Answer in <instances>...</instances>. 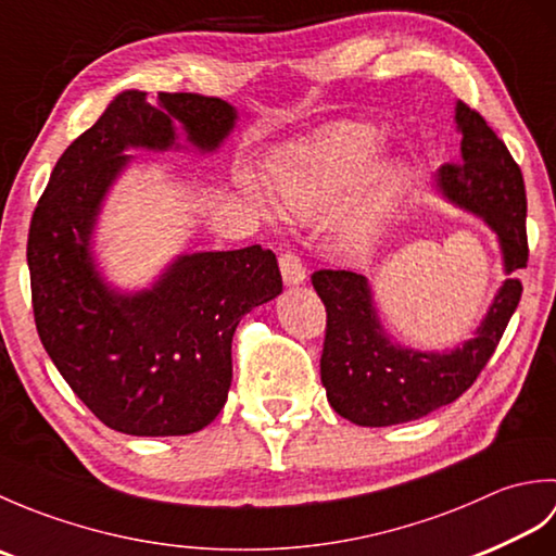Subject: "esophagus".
<instances>
[{
  "label": "esophagus",
  "mask_w": 556,
  "mask_h": 556,
  "mask_svg": "<svg viewBox=\"0 0 556 556\" xmlns=\"http://www.w3.org/2000/svg\"><path fill=\"white\" fill-rule=\"evenodd\" d=\"M279 269L289 287H296L305 281V265H303V257L296 251H285L279 255Z\"/></svg>",
  "instance_id": "esophagus-1"
}]
</instances>
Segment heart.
I'll use <instances>...</instances> for the list:
<instances>
[{
	"mask_svg": "<svg viewBox=\"0 0 556 556\" xmlns=\"http://www.w3.org/2000/svg\"><path fill=\"white\" fill-rule=\"evenodd\" d=\"M382 146L370 126H337L315 140L287 150L271 162V184L281 203L299 217H320L344 200L351 181L375 160ZM257 200L255 188H248ZM387 193L377 195L346 227L349 241H365L387 215Z\"/></svg>",
	"mask_w": 556,
	"mask_h": 556,
	"instance_id": "heart-1",
	"label": "heart"
}]
</instances>
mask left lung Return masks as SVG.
<instances>
[{"instance_id":"left-lung-1","label":"left lung","mask_w":556,"mask_h":556,"mask_svg":"<svg viewBox=\"0 0 556 556\" xmlns=\"http://www.w3.org/2000/svg\"><path fill=\"white\" fill-rule=\"evenodd\" d=\"M456 124L464 136L460 160L444 164L440 186L448 200L476 212L497 231L511 275L528 265L521 167L480 112L458 102ZM311 281L327 311L320 358L327 401L341 418L365 428L416 420L456 401L492 358L523 293L521 279H506L478 334L464 349L418 353L389 344L363 275L317 269Z\"/></svg>"}]
</instances>
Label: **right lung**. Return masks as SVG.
I'll return each mask as SVG.
<instances>
[{"label": "right lung", "mask_w": 556, "mask_h": 556, "mask_svg": "<svg viewBox=\"0 0 556 556\" xmlns=\"http://www.w3.org/2000/svg\"><path fill=\"white\" fill-rule=\"evenodd\" d=\"M116 98L56 160L28 231L35 327L74 394L108 428L136 437L203 430L227 404L231 339L241 317L281 293L269 248L184 255L155 287L122 296L90 257L100 203L128 155L164 150L179 122L200 150H215L236 112L219 98L160 92Z\"/></svg>", "instance_id": "obj_1"}]
</instances>
